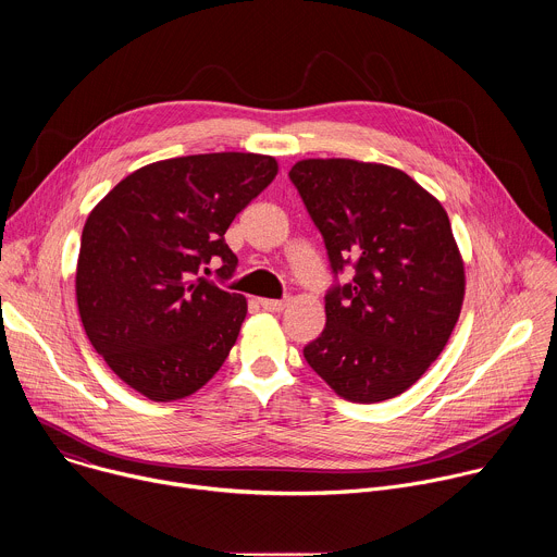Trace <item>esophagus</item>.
<instances>
[{
	"instance_id": "1",
	"label": "esophagus",
	"mask_w": 557,
	"mask_h": 557,
	"mask_svg": "<svg viewBox=\"0 0 557 557\" xmlns=\"http://www.w3.org/2000/svg\"><path fill=\"white\" fill-rule=\"evenodd\" d=\"M260 306H262L264 310H269V312H280V310H284L288 304H286L284 299H260Z\"/></svg>"
}]
</instances>
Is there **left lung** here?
Returning <instances> with one entry per match:
<instances>
[{
	"instance_id": "obj_1",
	"label": "left lung",
	"mask_w": 557,
	"mask_h": 557,
	"mask_svg": "<svg viewBox=\"0 0 557 557\" xmlns=\"http://www.w3.org/2000/svg\"><path fill=\"white\" fill-rule=\"evenodd\" d=\"M288 176L333 271H357L326 295V329L304 357L346 401L394 399L443 352L462 308L465 262L447 211L381 163L304 158Z\"/></svg>"
}]
</instances>
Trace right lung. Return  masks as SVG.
<instances>
[{
	"label": "right lung",
	"instance_id": "obj_1",
	"mask_svg": "<svg viewBox=\"0 0 557 557\" xmlns=\"http://www.w3.org/2000/svg\"><path fill=\"white\" fill-rule=\"evenodd\" d=\"M273 156L194 153L125 176L88 215L76 260V306L95 350L149 401H178L224 363L247 299L200 277L237 258L233 218L277 176Z\"/></svg>",
	"mask_w": 557,
	"mask_h": 557
}]
</instances>
